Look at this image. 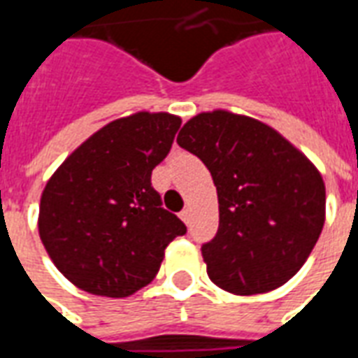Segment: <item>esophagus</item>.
I'll use <instances>...</instances> for the list:
<instances>
[{
    "label": "esophagus",
    "mask_w": 358,
    "mask_h": 358,
    "mask_svg": "<svg viewBox=\"0 0 358 358\" xmlns=\"http://www.w3.org/2000/svg\"><path fill=\"white\" fill-rule=\"evenodd\" d=\"M181 220H183L185 224L187 225H191V220H192V215H191V208H185L183 212H181Z\"/></svg>",
    "instance_id": "1"
}]
</instances>
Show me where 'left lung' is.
Masks as SVG:
<instances>
[{"label": "left lung", "mask_w": 358, "mask_h": 358, "mask_svg": "<svg viewBox=\"0 0 358 358\" xmlns=\"http://www.w3.org/2000/svg\"><path fill=\"white\" fill-rule=\"evenodd\" d=\"M177 144L202 159L217 191L220 227L200 248L210 280L235 295L291 280L324 227L318 169L272 127L229 111L192 117Z\"/></svg>", "instance_id": "8db88e82"}]
</instances>
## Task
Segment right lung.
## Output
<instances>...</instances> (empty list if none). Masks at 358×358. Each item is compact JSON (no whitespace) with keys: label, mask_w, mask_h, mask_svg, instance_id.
<instances>
[{"label":"right lung","mask_w":358,"mask_h":358,"mask_svg":"<svg viewBox=\"0 0 358 358\" xmlns=\"http://www.w3.org/2000/svg\"><path fill=\"white\" fill-rule=\"evenodd\" d=\"M181 119L134 113L94 133L52 175L38 231L57 270L92 295L129 296L148 285L187 225L152 187Z\"/></svg>","instance_id":"right-lung-1"}]
</instances>
